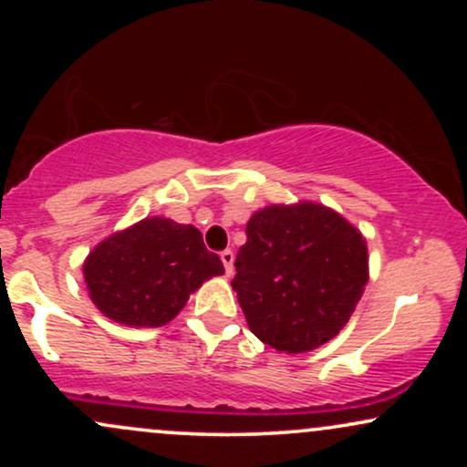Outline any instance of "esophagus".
I'll use <instances>...</instances> for the list:
<instances>
[{
    "mask_svg": "<svg viewBox=\"0 0 467 467\" xmlns=\"http://www.w3.org/2000/svg\"><path fill=\"white\" fill-rule=\"evenodd\" d=\"M222 264L226 267V275H233V264H234V252L233 250H223L222 254Z\"/></svg>",
    "mask_w": 467,
    "mask_h": 467,
    "instance_id": "obj_1",
    "label": "esophagus"
}]
</instances>
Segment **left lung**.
Listing matches in <instances>:
<instances>
[{"mask_svg": "<svg viewBox=\"0 0 467 467\" xmlns=\"http://www.w3.org/2000/svg\"><path fill=\"white\" fill-rule=\"evenodd\" d=\"M245 234L233 289L252 334L285 353L340 334L368 281L360 230L323 203L298 202L256 211Z\"/></svg>", "mask_w": 467, "mask_h": 467, "instance_id": "obj_1", "label": "left lung"}]
</instances>
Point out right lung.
Masks as SVG:
<instances>
[{
  "label": "right lung",
  "instance_id": "add662e5",
  "mask_svg": "<svg viewBox=\"0 0 467 467\" xmlns=\"http://www.w3.org/2000/svg\"><path fill=\"white\" fill-rule=\"evenodd\" d=\"M89 298L107 318L130 327H162L182 312L223 264L191 223L147 217L114 233L83 264Z\"/></svg>",
  "mask_w": 467,
  "mask_h": 467
}]
</instances>
